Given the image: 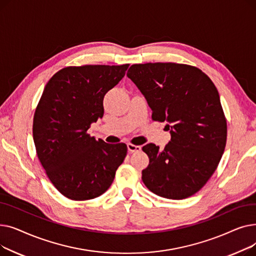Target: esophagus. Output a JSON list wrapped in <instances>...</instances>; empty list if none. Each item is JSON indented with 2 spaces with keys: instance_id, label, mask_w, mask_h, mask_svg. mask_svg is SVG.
<instances>
[{
  "instance_id": "1",
  "label": "esophagus",
  "mask_w": 256,
  "mask_h": 256,
  "mask_svg": "<svg viewBox=\"0 0 256 256\" xmlns=\"http://www.w3.org/2000/svg\"><path fill=\"white\" fill-rule=\"evenodd\" d=\"M128 150L130 152H138L141 150V146L139 145H134L132 143L128 144Z\"/></svg>"
}]
</instances>
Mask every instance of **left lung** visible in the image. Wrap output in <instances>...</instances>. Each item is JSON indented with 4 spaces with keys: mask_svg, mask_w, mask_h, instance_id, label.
<instances>
[{
    "mask_svg": "<svg viewBox=\"0 0 256 256\" xmlns=\"http://www.w3.org/2000/svg\"><path fill=\"white\" fill-rule=\"evenodd\" d=\"M126 76L145 96L154 121H167L171 141L163 150L150 143L142 150L150 164L142 180L152 193L184 199L197 193L217 169L225 150L227 124L219 92L195 66L134 64Z\"/></svg>",
    "mask_w": 256,
    "mask_h": 256,
    "instance_id": "1",
    "label": "left lung"
}]
</instances>
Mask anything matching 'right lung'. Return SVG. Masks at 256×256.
Wrapping results in <instances>:
<instances>
[{"mask_svg":"<svg viewBox=\"0 0 256 256\" xmlns=\"http://www.w3.org/2000/svg\"><path fill=\"white\" fill-rule=\"evenodd\" d=\"M128 66H67L44 87L34 114L33 139L48 178L67 198L83 201L100 196L124 162V143L96 141L87 130L102 117L106 93Z\"/></svg>","mask_w":256,"mask_h":256,"instance_id":"1","label":"right lung"}]
</instances>
